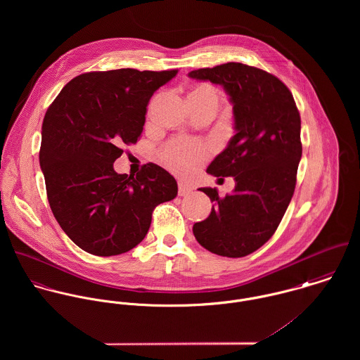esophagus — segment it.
Returning <instances> with one entry per match:
<instances>
[{"label": "esophagus", "mask_w": 360, "mask_h": 360, "mask_svg": "<svg viewBox=\"0 0 360 360\" xmlns=\"http://www.w3.org/2000/svg\"><path fill=\"white\" fill-rule=\"evenodd\" d=\"M191 191H193V188H191L188 184H186V183H183V181H179V195H180V197L187 195V194H190Z\"/></svg>", "instance_id": "esophagus-1"}]
</instances>
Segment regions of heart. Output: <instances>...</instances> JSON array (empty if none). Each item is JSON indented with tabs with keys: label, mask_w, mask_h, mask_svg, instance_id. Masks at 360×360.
I'll use <instances>...</instances> for the list:
<instances>
[{
	"label": "heart",
	"mask_w": 360,
	"mask_h": 360,
	"mask_svg": "<svg viewBox=\"0 0 360 360\" xmlns=\"http://www.w3.org/2000/svg\"><path fill=\"white\" fill-rule=\"evenodd\" d=\"M188 97H195L204 101H210L216 105L219 103L217 91L209 86L201 84L197 86ZM207 154V148L201 143H188V141H173L169 144L165 150V162L166 165L176 173L181 176L191 174L198 165L202 162V159Z\"/></svg>",
	"instance_id": "heart-1"
}]
</instances>
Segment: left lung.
I'll use <instances>...</instances> for the list:
<instances>
[{"label":"left lung","mask_w":360,"mask_h":360,"mask_svg":"<svg viewBox=\"0 0 360 360\" xmlns=\"http://www.w3.org/2000/svg\"><path fill=\"white\" fill-rule=\"evenodd\" d=\"M188 77L224 89L236 130L206 169L214 177H234L236 187L224 198L216 188H200L213 206L193 233L212 254L247 257L274 234L292 198L302 156L301 116L287 86L254 66L229 62Z\"/></svg>","instance_id":"obj_1"}]
</instances>
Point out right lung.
Segmentation results:
<instances>
[{
	"label": "right lung",
	"instance_id": "1",
	"mask_svg": "<svg viewBox=\"0 0 360 360\" xmlns=\"http://www.w3.org/2000/svg\"><path fill=\"white\" fill-rule=\"evenodd\" d=\"M177 70L116 69L72 79L49 108L40 167L52 213L65 234L97 257L124 254L148 233L155 206L177 195L165 169L147 163L136 176L113 162L137 143L155 91Z\"/></svg>",
	"mask_w": 360,
	"mask_h": 360
}]
</instances>
